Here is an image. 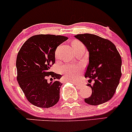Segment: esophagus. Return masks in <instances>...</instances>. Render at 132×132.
Wrapping results in <instances>:
<instances>
[{"instance_id":"obj_1","label":"esophagus","mask_w":132,"mask_h":132,"mask_svg":"<svg viewBox=\"0 0 132 132\" xmlns=\"http://www.w3.org/2000/svg\"><path fill=\"white\" fill-rule=\"evenodd\" d=\"M76 85H78V86H80V84H78H78H76Z\"/></svg>"}]
</instances>
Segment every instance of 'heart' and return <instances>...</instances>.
<instances>
[{
    "mask_svg": "<svg viewBox=\"0 0 132 132\" xmlns=\"http://www.w3.org/2000/svg\"><path fill=\"white\" fill-rule=\"evenodd\" d=\"M80 45H82V43H81L80 42H79L78 40L74 41L72 43V47L80 46ZM55 56H57V50L55 52ZM78 66L71 64L64 65V66H63L61 69V72L63 75H64L65 77H66L68 80L74 81H76L77 80V79H78Z\"/></svg>",
    "mask_w": 132,
    "mask_h": 132,
    "instance_id": "b5f03b06",
    "label": "heart"
}]
</instances>
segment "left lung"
Here are the masks:
<instances>
[{
  "label": "left lung",
  "mask_w": 132,
  "mask_h": 132,
  "mask_svg": "<svg viewBox=\"0 0 132 132\" xmlns=\"http://www.w3.org/2000/svg\"><path fill=\"white\" fill-rule=\"evenodd\" d=\"M85 45L89 53V64L85 78L89 82L94 81L93 85L87 84L92 89V94L84 99L89 105L104 104L114 95L122 76V59L112 42L94 34L84 33L75 36Z\"/></svg>",
  "instance_id": "1"
}]
</instances>
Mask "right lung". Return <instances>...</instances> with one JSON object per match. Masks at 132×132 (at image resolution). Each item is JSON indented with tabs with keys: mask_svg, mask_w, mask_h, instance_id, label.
I'll return each instance as SVG.
<instances>
[{
	"mask_svg": "<svg viewBox=\"0 0 132 132\" xmlns=\"http://www.w3.org/2000/svg\"><path fill=\"white\" fill-rule=\"evenodd\" d=\"M68 37L54 35H37L28 38L21 47L16 60L18 82L33 105L41 108L53 107L60 99L61 75L50 71L55 63L57 47ZM50 77L56 81L48 83Z\"/></svg>",
	"mask_w": 132,
	"mask_h": 132,
	"instance_id": "add662e5",
	"label": "right lung"
}]
</instances>
